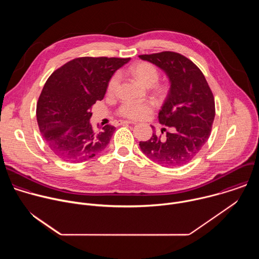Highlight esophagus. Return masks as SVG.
<instances>
[{"label": "esophagus", "instance_id": "1", "mask_svg": "<svg viewBox=\"0 0 259 259\" xmlns=\"http://www.w3.org/2000/svg\"><path fill=\"white\" fill-rule=\"evenodd\" d=\"M127 124H132V125H134V124H136V123L133 122V121H120V125H127Z\"/></svg>", "mask_w": 259, "mask_h": 259}]
</instances>
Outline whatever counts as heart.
Wrapping results in <instances>:
<instances>
[{"label":"heart","mask_w":259,"mask_h":259,"mask_svg":"<svg viewBox=\"0 0 259 259\" xmlns=\"http://www.w3.org/2000/svg\"><path fill=\"white\" fill-rule=\"evenodd\" d=\"M131 75L143 86L153 87L157 84L160 78V71L158 67L147 61L139 62L133 65L130 68ZM120 84L119 75H115L109 80L107 85L108 94H115L118 90ZM155 92L157 94H162L164 89L161 87H157ZM154 103L151 101H142V102H132L126 101L121 104L118 109V114L126 119L130 120H143L150 117L154 112Z\"/></svg>","instance_id":"1"}]
</instances>
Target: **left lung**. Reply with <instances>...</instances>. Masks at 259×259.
I'll return each instance as SVG.
<instances>
[{"instance_id": "1", "label": "left lung", "mask_w": 259, "mask_h": 259, "mask_svg": "<svg viewBox=\"0 0 259 259\" xmlns=\"http://www.w3.org/2000/svg\"><path fill=\"white\" fill-rule=\"evenodd\" d=\"M163 69L170 81L159 121L173 130L166 136L140 141L142 153L165 167H178L192 161L208 140L215 117L213 93L201 69L189 58L172 51L139 55Z\"/></svg>"}]
</instances>
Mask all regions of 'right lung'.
I'll list each match as a JSON object with an SVG mask.
<instances>
[{"label":"right lung","mask_w":259,"mask_h":259,"mask_svg":"<svg viewBox=\"0 0 259 259\" xmlns=\"http://www.w3.org/2000/svg\"><path fill=\"white\" fill-rule=\"evenodd\" d=\"M130 58L79 57L46 81L36 103V121L49 149L61 160L80 163L102 152L116 128L95 131L89 120L92 105L104 97L108 82Z\"/></svg>","instance_id":"obj_1"}]
</instances>
